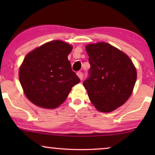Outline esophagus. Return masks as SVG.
Instances as JSON below:
<instances>
[{
    "instance_id": "esophagus-1",
    "label": "esophagus",
    "mask_w": 155,
    "mask_h": 155,
    "mask_svg": "<svg viewBox=\"0 0 155 155\" xmlns=\"http://www.w3.org/2000/svg\"><path fill=\"white\" fill-rule=\"evenodd\" d=\"M77 75L78 76V78H80V80H82V78H83V74H82V72H78Z\"/></svg>"
}]
</instances>
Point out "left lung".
<instances>
[{"mask_svg": "<svg viewBox=\"0 0 155 155\" xmlns=\"http://www.w3.org/2000/svg\"><path fill=\"white\" fill-rule=\"evenodd\" d=\"M90 78L83 82L97 111L109 113L130 98L137 71L128 55L107 42L87 44Z\"/></svg>", "mask_w": 155, "mask_h": 155, "instance_id": "obj_1", "label": "left lung"}]
</instances>
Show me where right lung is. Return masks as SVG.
<instances>
[{
  "mask_svg": "<svg viewBox=\"0 0 155 155\" xmlns=\"http://www.w3.org/2000/svg\"><path fill=\"white\" fill-rule=\"evenodd\" d=\"M73 46L54 40L28 53L20 69L19 79L27 98L44 109H56L64 102L80 79L72 71L68 56Z\"/></svg>",
  "mask_w": 155,
  "mask_h": 155,
  "instance_id": "add662e5",
  "label": "right lung"
}]
</instances>
